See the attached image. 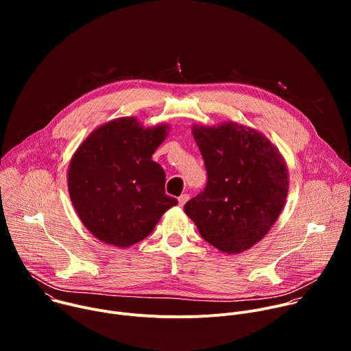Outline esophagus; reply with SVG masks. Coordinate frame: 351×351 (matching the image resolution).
<instances>
[{"mask_svg":"<svg viewBox=\"0 0 351 351\" xmlns=\"http://www.w3.org/2000/svg\"><path fill=\"white\" fill-rule=\"evenodd\" d=\"M187 199H189V194H182V195L178 198L179 206H180V207H183V206L187 203Z\"/></svg>","mask_w":351,"mask_h":351,"instance_id":"obj_1","label":"esophagus"}]
</instances>
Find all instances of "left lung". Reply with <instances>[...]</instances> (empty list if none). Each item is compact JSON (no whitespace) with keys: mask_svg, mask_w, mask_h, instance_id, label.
I'll return each mask as SVG.
<instances>
[{"mask_svg":"<svg viewBox=\"0 0 351 351\" xmlns=\"http://www.w3.org/2000/svg\"><path fill=\"white\" fill-rule=\"evenodd\" d=\"M207 168V186L184 204L199 234L225 254L258 243L278 221L289 191L283 156L256 129L228 121L193 125Z\"/></svg>","mask_w":351,"mask_h":351,"instance_id":"1","label":"left lung"}]
</instances>
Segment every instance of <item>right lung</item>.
I'll return each mask as SVG.
<instances>
[{
    "mask_svg": "<svg viewBox=\"0 0 351 351\" xmlns=\"http://www.w3.org/2000/svg\"><path fill=\"white\" fill-rule=\"evenodd\" d=\"M169 125L144 128L134 117L99 125L77 147L68 168L71 202L84 228L126 248L153 232L178 204L165 194V172L152 160Z\"/></svg>",
    "mask_w": 351,
    "mask_h": 351,
    "instance_id": "right-lung-1",
    "label": "right lung"
}]
</instances>
